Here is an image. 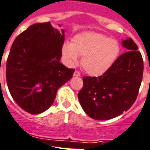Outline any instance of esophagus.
<instances>
[{"label":"esophagus","mask_w":150,"mask_h":150,"mask_svg":"<svg viewBox=\"0 0 150 150\" xmlns=\"http://www.w3.org/2000/svg\"><path fill=\"white\" fill-rule=\"evenodd\" d=\"M74 76H81V74H80V73H79L77 70H76V71L74 73Z\"/></svg>","instance_id":"34e87169"}]
</instances>
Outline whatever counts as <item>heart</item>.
<instances>
[{
	"mask_svg": "<svg viewBox=\"0 0 150 150\" xmlns=\"http://www.w3.org/2000/svg\"><path fill=\"white\" fill-rule=\"evenodd\" d=\"M120 52V46L117 40L94 32L79 33L72 43H65L62 48L67 65L73 66L78 61V55L83 56L82 67L92 76H100L110 69Z\"/></svg>",
	"mask_w": 150,
	"mask_h": 150,
	"instance_id": "obj_1",
	"label": "heart"
}]
</instances>
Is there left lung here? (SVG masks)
<instances>
[{
	"instance_id": "obj_1",
	"label": "left lung",
	"mask_w": 150,
	"mask_h": 150,
	"mask_svg": "<svg viewBox=\"0 0 150 150\" xmlns=\"http://www.w3.org/2000/svg\"><path fill=\"white\" fill-rule=\"evenodd\" d=\"M127 52L100 76H83L78 93L81 107L92 119L106 120L129 110L136 100L143 74V60L132 38L122 41Z\"/></svg>"
}]
</instances>
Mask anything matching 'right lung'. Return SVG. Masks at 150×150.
Here are the masks:
<instances>
[{"mask_svg":"<svg viewBox=\"0 0 150 150\" xmlns=\"http://www.w3.org/2000/svg\"><path fill=\"white\" fill-rule=\"evenodd\" d=\"M64 40L63 30L44 23L29 26L12 44L7 60L8 88L15 102L31 114L47 110L58 89L73 76L75 69L60 62Z\"/></svg>","mask_w":150,"mask_h":150,"instance_id":"obj_1","label":"right lung"}]
</instances>
